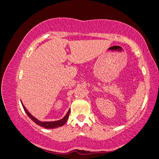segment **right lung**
<instances>
[{
  "mask_svg": "<svg viewBox=\"0 0 159 159\" xmlns=\"http://www.w3.org/2000/svg\"><path fill=\"white\" fill-rule=\"evenodd\" d=\"M22 106H23V108H24V111H25L26 114H27V115H28V117H29L32 120L34 121L35 124H36L37 125H39V126H42V127L46 128V129H54V128H57V127H60V126H62L63 125H64L65 123L67 122V120H68V117H69V114H70V109H69L68 112H67L66 115H65V116L63 117L62 119H61V120H56V121H50V122H42V121H39V120H37L35 117H33V115H32L31 114L27 111V109H26L25 106H24V105H22Z\"/></svg>",
  "mask_w": 159,
  "mask_h": 159,
  "instance_id": "add662e5",
  "label": "right lung"
}]
</instances>
